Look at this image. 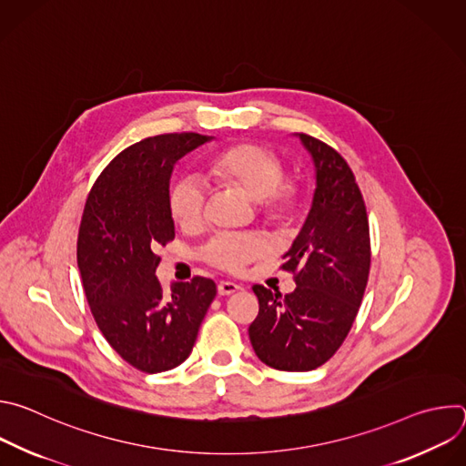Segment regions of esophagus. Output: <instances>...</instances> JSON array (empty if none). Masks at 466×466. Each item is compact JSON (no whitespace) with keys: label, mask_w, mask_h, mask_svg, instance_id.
<instances>
[{"label":"esophagus","mask_w":466,"mask_h":466,"mask_svg":"<svg viewBox=\"0 0 466 466\" xmlns=\"http://www.w3.org/2000/svg\"><path fill=\"white\" fill-rule=\"evenodd\" d=\"M239 289H241V286L236 284V282H219V286H218V293H219L221 297L232 295V293H236V291H239Z\"/></svg>","instance_id":"esophagus-1"}]
</instances>
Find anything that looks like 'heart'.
Returning <instances> with one entry per match:
<instances>
[{
	"mask_svg": "<svg viewBox=\"0 0 466 466\" xmlns=\"http://www.w3.org/2000/svg\"><path fill=\"white\" fill-rule=\"evenodd\" d=\"M210 175L225 187L238 189L256 201L259 216L279 227H291L304 210V187L297 177H286L282 158L254 142L232 144L208 158ZM208 187L197 177L178 178L167 197L173 221L186 232H198L208 218ZM271 241L263 234L223 232L214 236L203 258L227 273H241L245 265L268 256Z\"/></svg>",
	"mask_w": 466,
	"mask_h": 466,
	"instance_id": "heart-1",
	"label": "heart"
}]
</instances>
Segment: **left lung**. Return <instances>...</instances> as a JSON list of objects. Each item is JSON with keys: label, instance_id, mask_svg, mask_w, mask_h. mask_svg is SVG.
<instances>
[{"label": "left lung", "instance_id": "obj_1", "mask_svg": "<svg viewBox=\"0 0 466 466\" xmlns=\"http://www.w3.org/2000/svg\"><path fill=\"white\" fill-rule=\"evenodd\" d=\"M317 187L308 219L280 269L293 275L282 297L252 286L259 309L248 326L256 356L273 369L306 372L324 365L347 339L370 269V234L361 189L347 160L300 132Z\"/></svg>", "mask_w": 466, "mask_h": 466}]
</instances>
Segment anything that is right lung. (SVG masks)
Wrapping results in <instances>:
<instances>
[{"label": "right lung", "mask_w": 466, "mask_h": 466, "mask_svg": "<svg viewBox=\"0 0 466 466\" xmlns=\"http://www.w3.org/2000/svg\"><path fill=\"white\" fill-rule=\"evenodd\" d=\"M208 142L171 132L123 149L94 182L77 238V263L92 315L108 345L135 369L157 374L187 360L218 286L193 277L166 293L160 247L175 239L173 164Z\"/></svg>", "instance_id": "add662e5"}]
</instances>
